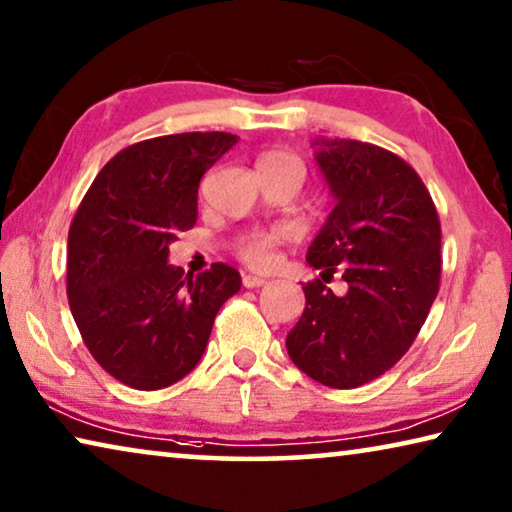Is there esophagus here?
Instances as JSON below:
<instances>
[{
	"label": "esophagus",
	"instance_id": "esophagus-1",
	"mask_svg": "<svg viewBox=\"0 0 512 512\" xmlns=\"http://www.w3.org/2000/svg\"><path fill=\"white\" fill-rule=\"evenodd\" d=\"M262 285H266V278H262V276H250V273L243 276V287L255 289V287H262Z\"/></svg>",
	"mask_w": 512,
	"mask_h": 512
}]
</instances>
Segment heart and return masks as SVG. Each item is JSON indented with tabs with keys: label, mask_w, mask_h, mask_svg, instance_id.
Listing matches in <instances>:
<instances>
[{
	"label": "heart",
	"mask_w": 512,
	"mask_h": 512,
	"mask_svg": "<svg viewBox=\"0 0 512 512\" xmlns=\"http://www.w3.org/2000/svg\"><path fill=\"white\" fill-rule=\"evenodd\" d=\"M257 167H294V170L303 172L301 158L285 149L266 151V154L259 156ZM285 241H287L285 227L257 230V232L246 234L239 243H236V255H239L241 262L253 266V269H269V266L276 264L278 250Z\"/></svg>",
	"instance_id": "1"
}]
</instances>
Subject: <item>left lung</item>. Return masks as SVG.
Listing matches in <instances>:
<instances>
[{"label":"left lung","mask_w":512,"mask_h":512,"mask_svg":"<svg viewBox=\"0 0 512 512\" xmlns=\"http://www.w3.org/2000/svg\"><path fill=\"white\" fill-rule=\"evenodd\" d=\"M335 209L308 248L322 280L305 282V310L287 333L294 365L319 384L356 388L414 345L441 282V223L407 160L358 140L317 142ZM335 270L348 294L325 282Z\"/></svg>","instance_id":"1"}]
</instances>
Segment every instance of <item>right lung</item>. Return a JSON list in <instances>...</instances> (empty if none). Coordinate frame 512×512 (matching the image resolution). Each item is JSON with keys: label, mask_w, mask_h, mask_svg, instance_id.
Instances as JSON below:
<instances>
[{"label": "right lung", "mask_w": 512, "mask_h": 512, "mask_svg": "<svg viewBox=\"0 0 512 512\" xmlns=\"http://www.w3.org/2000/svg\"><path fill=\"white\" fill-rule=\"evenodd\" d=\"M232 133L151 137L96 174L68 230L66 294L96 363L121 384L158 391L186 377L207 349L220 305L241 289L227 264L186 276L170 243L197 220L204 172Z\"/></svg>", "instance_id": "right-lung-1"}]
</instances>
